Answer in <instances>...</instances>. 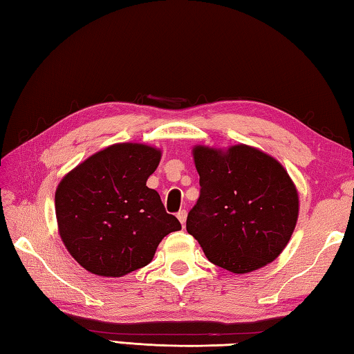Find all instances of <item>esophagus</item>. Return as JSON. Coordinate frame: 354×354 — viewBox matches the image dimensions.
I'll list each match as a JSON object with an SVG mask.
<instances>
[{"mask_svg": "<svg viewBox=\"0 0 354 354\" xmlns=\"http://www.w3.org/2000/svg\"><path fill=\"white\" fill-rule=\"evenodd\" d=\"M176 217H178L179 222H181V225L184 227L185 221H187V212H185V209H181V212H179V213L176 214Z\"/></svg>", "mask_w": 354, "mask_h": 354, "instance_id": "obj_1", "label": "esophagus"}]
</instances>
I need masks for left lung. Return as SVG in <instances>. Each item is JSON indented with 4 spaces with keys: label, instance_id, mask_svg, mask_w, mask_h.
<instances>
[{
    "label": "left lung",
    "instance_id": "left-lung-1",
    "mask_svg": "<svg viewBox=\"0 0 354 354\" xmlns=\"http://www.w3.org/2000/svg\"><path fill=\"white\" fill-rule=\"evenodd\" d=\"M192 153L201 196L187 216V231L207 259L232 274L274 261L289 243L299 212L288 170L248 145H198Z\"/></svg>",
    "mask_w": 354,
    "mask_h": 354
}]
</instances>
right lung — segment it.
Returning <instances> with one entry per match:
<instances>
[{
	"instance_id": "add662e5",
	"label": "right lung",
	"mask_w": 354,
	"mask_h": 354,
	"mask_svg": "<svg viewBox=\"0 0 354 354\" xmlns=\"http://www.w3.org/2000/svg\"><path fill=\"white\" fill-rule=\"evenodd\" d=\"M161 150L142 142L104 147L66 173L55 194L57 231L71 257L99 277H123L152 261L181 230L146 185Z\"/></svg>"
}]
</instances>
